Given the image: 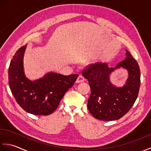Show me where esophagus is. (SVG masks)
Segmentation results:
<instances>
[{
	"mask_svg": "<svg viewBox=\"0 0 151 151\" xmlns=\"http://www.w3.org/2000/svg\"><path fill=\"white\" fill-rule=\"evenodd\" d=\"M84 81V77H83L82 75H79L78 77L77 78V79H76V81L75 82L76 83V84H78V83H82Z\"/></svg>",
	"mask_w": 151,
	"mask_h": 151,
	"instance_id": "1",
	"label": "esophagus"
}]
</instances>
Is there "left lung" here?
I'll use <instances>...</instances> for the list:
<instances>
[{"mask_svg": "<svg viewBox=\"0 0 151 151\" xmlns=\"http://www.w3.org/2000/svg\"><path fill=\"white\" fill-rule=\"evenodd\" d=\"M126 58L114 68L107 63H97L83 70L91 89L88 108L95 118L110 121L119 119L132 107L139 93L140 69L138 63L129 51ZM121 67L127 69L129 77L125 85L117 87L110 82L111 74Z\"/></svg>", "mask_w": 151, "mask_h": 151, "instance_id": "1", "label": "left lung"}]
</instances>
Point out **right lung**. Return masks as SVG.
Wrapping results in <instances>:
<instances>
[{
	"label": "right lung",
	"mask_w": 151,
	"mask_h": 151,
	"mask_svg": "<svg viewBox=\"0 0 151 151\" xmlns=\"http://www.w3.org/2000/svg\"><path fill=\"white\" fill-rule=\"evenodd\" d=\"M27 45L15 52L8 69L9 88L19 105L36 115H47L58 106L66 91L76 81L78 75L65 76L50 72L42 78L31 81L24 74L23 58Z\"/></svg>",
	"instance_id": "obj_1"
}]
</instances>
